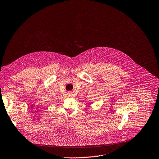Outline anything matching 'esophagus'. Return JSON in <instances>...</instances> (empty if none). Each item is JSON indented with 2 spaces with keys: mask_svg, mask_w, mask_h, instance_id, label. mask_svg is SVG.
Masks as SVG:
<instances>
[{
  "mask_svg": "<svg viewBox=\"0 0 159 159\" xmlns=\"http://www.w3.org/2000/svg\"><path fill=\"white\" fill-rule=\"evenodd\" d=\"M68 96H72V94L69 93V94H68Z\"/></svg>",
  "mask_w": 159,
  "mask_h": 159,
  "instance_id": "obj_1",
  "label": "esophagus"
}]
</instances>
